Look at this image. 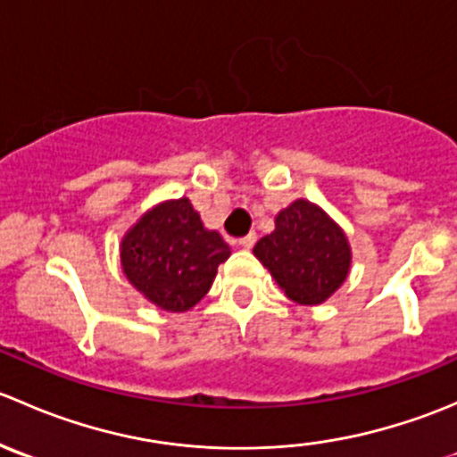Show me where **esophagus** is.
<instances>
[{"instance_id":"1","label":"esophagus","mask_w":457,"mask_h":457,"mask_svg":"<svg viewBox=\"0 0 457 457\" xmlns=\"http://www.w3.org/2000/svg\"><path fill=\"white\" fill-rule=\"evenodd\" d=\"M254 243H256V232H250V234H245L243 238H238V245L245 247V250L254 247Z\"/></svg>"}]
</instances>
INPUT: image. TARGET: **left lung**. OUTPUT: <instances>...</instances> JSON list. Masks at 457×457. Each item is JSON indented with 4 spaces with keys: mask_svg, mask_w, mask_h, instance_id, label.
I'll return each instance as SVG.
<instances>
[{
    "mask_svg": "<svg viewBox=\"0 0 457 457\" xmlns=\"http://www.w3.org/2000/svg\"><path fill=\"white\" fill-rule=\"evenodd\" d=\"M254 254L294 303L318 305L347 278L349 252L343 229L310 201H296L276 216V229Z\"/></svg>",
    "mask_w": 457,
    "mask_h": 457,
    "instance_id": "8db88e82",
    "label": "left lung"
}]
</instances>
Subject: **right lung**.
<instances>
[{
    "mask_svg": "<svg viewBox=\"0 0 457 457\" xmlns=\"http://www.w3.org/2000/svg\"><path fill=\"white\" fill-rule=\"evenodd\" d=\"M228 256V243L219 232L203 228L187 199L161 203L147 212L121 245L128 280L165 312L195 307Z\"/></svg>",
    "mask_w": 457,
    "mask_h": 457,
    "instance_id": "obj_1",
    "label": "right lung"
}]
</instances>
